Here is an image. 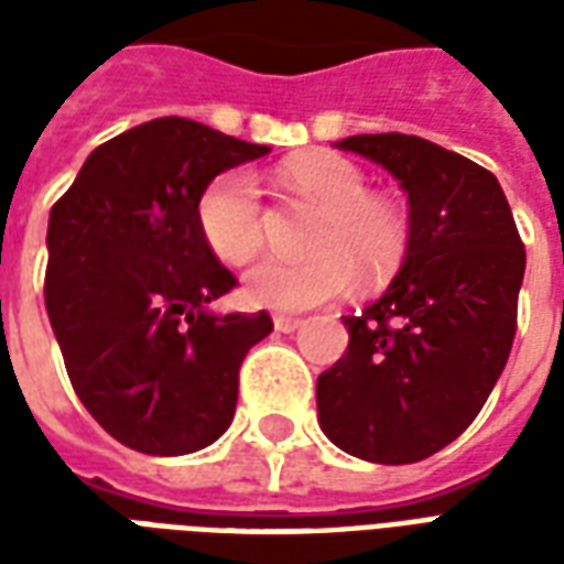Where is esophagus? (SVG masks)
I'll return each instance as SVG.
<instances>
[{"label": "esophagus", "mask_w": 564, "mask_h": 564, "mask_svg": "<svg viewBox=\"0 0 564 564\" xmlns=\"http://www.w3.org/2000/svg\"><path fill=\"white\" fill-rule=\"evenodd\" d=\"M274 329L283 332V335H290V332L302 329V319H299V317H283V314H278V317H274Z\"/></svg>", "instance_id": "esophagus-1"}]
</instances>
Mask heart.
<instances>
[{
    "mask_svg": "<svg viewBox=\"0 0 564 564\" xmlns=\"http://www.w3.org/2000/svg\"><path fill=\"white\" fill-rule=\"evenodd\" d=\"M286 196L314 205L302 257H265L245 274L247 299L274 311H305L350 295L362 281L390 278L408 250V217L368 193L366 174L341 153H307L278 172ZM198 232L214 257L245 265L262 247V202L247 172H223L196 202Z\"/></svg>",
    "mask_w": 564,
    "mask_h": 564,
    "instance_id": "obj_1",
    "label": "heart"
}]
</instances>
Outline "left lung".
<instances>
[{"instance_id": "8db88e82", "label": "left lung", "mask_w": 564, "mask_h": 564, "mask_svg": "<svg viewBox=\"0 0 564 564\" xmlns=\"http://www.w3.org/2000/svg\"><path fill=\"white\" fill-rule=\"evenodd\" d=\"M335 148L408 193V250L387 293L341 317L347 354L317 378L335 447L380 465L429 459L471 425L508 362L525 247L496 174L441 144L383 132Z\"/></svg>"}]
</instances>
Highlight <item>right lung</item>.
Returning <instances> with one entry per match:
<instances>
[{
    "mask_svg": "<svg viewBox=\"0 0 564 564\" xmlns=\"http://www.w3.org/2000/svg\"><path fill=\"white\" fill-rule=\"evenodd\" d=\"M269 150L160 117L93 150L51 208L44 305L68 380L139 453H196L232 423L238 368L271 317L210 311L235 278L198 232L196 202Z\"/></svg>",
    "mask_w": 564,
    "mask_h": 564,
    "instance_id": "right-lung-1",
    "label": "right lung"
}]
</instances>
